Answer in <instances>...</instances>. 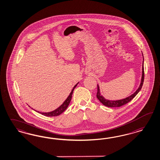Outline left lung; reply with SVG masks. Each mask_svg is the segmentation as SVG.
<instances>
[{"mask_svg": "<svg viewBox=\"0 0 160 160\" xmlns=\"http://www.w3.org/2000/svg\"><path fill=\"white\" fill-rule=\"evenodd\" d=\"M144 60V58H143ZM144 65L142 63V78H141V82L140 86L138 87V88L136 92L134 94H132L131 96H130L129 97H127L124 99L122 100H117V101H110V100H107L106 99H105L104 97L101 96L100 93V90H99V87L98 86H97V98L100 100V102H102V104L104 106L107 107H121L124 104H126L127 103H128V102H130L132 98H134L136 95L138 93V92L140 91L142 86L143 85V82H144Z\"/></svg>", "mask_w": 160, "mask_h": 160, "instance_id": "obj_1", "label": "left lung"}]
</instances>
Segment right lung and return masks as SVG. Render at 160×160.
Wrapping results in <instances>:
<instances>
[{
	"mask_svg": "<svg viewBox=\"0 0 160 160\" xmlns=\"http://www.w3.org/2000/svg\"><path fill=\"white\" fill-rule=\"evenodd\" d=\"M78 84H76L74 86L73 90H72V92H70V95L68 96V98L66 100L65 102H63V104L59 107L58 108H57L56 110H54L53 112H38L42 114L43 115V116L48 117L58 116H59L60 114H61L62 112H64V111L66 110V108H68V106L69 105L70 102L71 101V99H72V97L73 91H74V88L77 86Z\"/></svg>",
	"mask_w": 160,
	"mask_h": 160,
	"instance_id": "right-lung-1",
	"label": "right lung"
}]
</instances>
